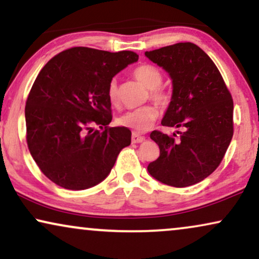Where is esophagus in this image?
<instances>
[{
    "mask_svg": "<svg viewBox=\"0 0 259 259\" xmlns=\"http://www.w3.org/2000/svg\"><path fill=\"white\" fill-rule=\"evenodd\" d=\"M144 140H146V139H144L143 136L137 135V134H133V136H132V141H133V143H142Z\"/></svg>",
    "mask_w": 259,
    "mask_h": 259,
    "instance_id": "obj_1",
    "label": "esophagus"
}]
</instances>
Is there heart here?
<instances>
[{
    "mask_svg": "<svg viewBox=\"0 0 259 259\" xmlns=\"http://www.w3.org/2000/svg\"><path fill=\"white\" fill-rule=\"evenodd\" d=\"M134 77L140 80L147 89L150 90V98L157 105L165 108L169 105L171 96L167 90L161 88L163 75L157 67L149 64H142L137 66L133 71ZM108 98L112 105H117L119 103L118 85L116 79H112L108 86ZM158 111L156 108L151 105L142 106V108L130 110L122 116H119L118 124L122 126L129 127L134 133H144L153 125V123L157 119Z\"/></svg>",
    "mask_w": 259,
    "mask_h": 259,
    "instance_id": "obj_1",
    "label": "heart"
}]
</instances>
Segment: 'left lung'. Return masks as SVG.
<instances>
[{
  "mask_svg": "<svg viewBox=\"0 0 259 259\" xmlns=\"http://www.w3.org/2000/svg\"><path fill=\"white\" fill-rule=\"evenodd\" d=\"M173 80L170 104L162 125L184 127L180 139L157 130L150 139L160 156L148 171L162 184L187 187L214 171L233 136V101L215 64L199 46L179 42L146 52Z\"/></svg>",
  "mask_w": 259,
  "mask_h": 259,
  "instance_id": "left-lung-1",
  "label": "left lung"
}]
</instances>
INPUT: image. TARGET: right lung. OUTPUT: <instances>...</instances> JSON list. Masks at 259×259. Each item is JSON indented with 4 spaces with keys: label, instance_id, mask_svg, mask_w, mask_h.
<instances>
[{
    "label": "right lung",
    "instance_id": "1",
    "mask_svg": "<svg viewBox=\"0 0 259 259\" xmlns=\"http://www.w3.org/2000/svg\"><path fill=\"white\" fill-rule=\"evenodd\" d=\"M137 60L132 51L72 47L52 58L37 74L26 102V140L37 167L55 185L71 191L94 187L130 146L127 127L109 126L108 86ZM95 123L101 129L92 130Z\"/></svg>",
    "mask_w": 259,
    "mask_h": 259
}]
</instances>
